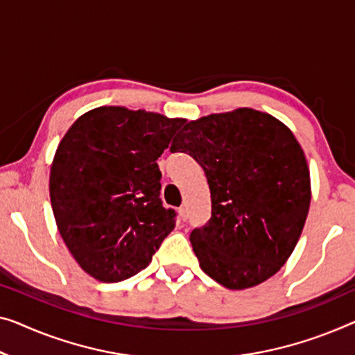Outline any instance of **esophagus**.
I'll use <instances>...</instances> for the list:
<instances>
[{
	"mask_svg": "<svg viewBox=\"0 0 355 355\" xmlns=\"http://www.w3.org/2000/svg\"><path fill=\"white\" fill-rule=\"evenodd\" d=\"M178 216L182 221H187L188 220V209L187 207H180L178 209Z\"/></svg>",
	"mask_w": 355,
	"mask_h": 355,
	"instance_id": "obj_1",
	"label": "esophagus"
}]
</instances>
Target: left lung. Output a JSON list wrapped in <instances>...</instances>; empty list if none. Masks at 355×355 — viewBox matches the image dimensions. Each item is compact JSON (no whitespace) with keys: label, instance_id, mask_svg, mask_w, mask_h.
I'll return each mask as SVG.
<instances>
[{"label":"left lung","instance_id":"1","mask_svg":"<svg viewBox=\"0 0 355 355\" xmlns=\"http://www.w3.org/2000/svg\"><path fill=\"white\" fill-rule=\"evenodd\" d=\"M204 168L211 215L189 236L202 271L244 290L284 266L311 202L309 168L295 135L261 111L241 108L191 121L173 140Z\"/></svg>","mask_w":355,"mask_h":355}]
</instances>
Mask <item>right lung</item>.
<instances>
[{
  "label": "right lung",
  "instance_id": "1",
  "mask_svg": "<svg viewBox=\"0 0 355 355\" xmlns=\"http://www.w3.org/2000/svg\"><path fill=\"white\" fill-rule=\"evenodd\" d=\"M183 123L102 107L62 139L51 167L52 210L68 250L97 280L135 276L175 228L177 211L162 207L156 161Z\"/></svg>",
  "mask_w": 355,
  "mask_h": 355
}]
</instances>
